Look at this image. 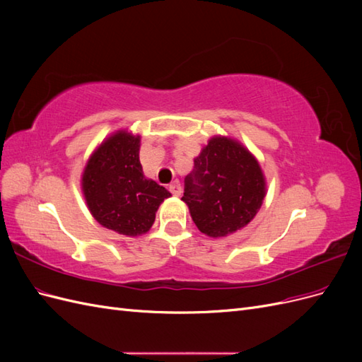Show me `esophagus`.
I'll return each mask as SVG.
<instances>
[{
	"mask_svg": "<svg viewBox=\"0 0 362 362\" xmlns=\"http://www.w3.org/2000/svg\"><path fill=\"white\" fill-rule=\"evenodd\" d=\"M169 192L175 196H180L181 194V184L178 181H173L169 184Z\"/></svg>",
	"mask_w": 362,
	"mask_h": 362,
	"instance_id": "1",
	"label": "esophagus"
}]
</instances>
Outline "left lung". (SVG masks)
<instances>
[{"mask_svg":"<svg viewBox=\"0 0 362 362\" xmlns=\"http://www.w3.org/2000/svg\"><path fill=\"white\" fill-rule=\"evenodd\" d=\"M264 194V175L255 157L238 141L214 137L184 178L181 199L201 233L225 237L255 217Z\"/></svg>","mask_w":362,"mask_h":362,"instance_id":"obj_1","label":"left lung"}]
</instances>
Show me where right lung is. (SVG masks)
<instances>
[{
  "instance_id": "right-lung-1",
  "label": "right lung",
  "mask_w": 362,
  "mask_h": 362,
  "mask_svg": "<svg viewBox=\"0 0 362 362\" xmlns=\"http://www.w3.org/2000/svg\"><path fill=\"white\" fill-rule=\"evenodd\" d=\"M139 149V136L119 131L93 152L81 182L96 221L129 237L148 233L160 204L170 196L163 185L145 178Z\"/></svg>"
}]
</instances>
